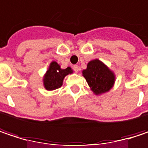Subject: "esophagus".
I'll list each match as a JSON object with an SVG mask.
<instances>
[{
  "mask_svg": "<svg viewBox=\"0 0 148 148\" xmlns=\"http://www.w3.org/2000/svg\"><path fill=\"white\" fill-rule=\"evenodd\" d=\"M73 69H74V70L76 72V73H78V72H79V67L78 65H74Z\"/></svg>",
  "mask_w": 148,
  "mask_h": 148,
  "instance_id": "obj_1",
  "label": "esophagus"
}]
</instances>
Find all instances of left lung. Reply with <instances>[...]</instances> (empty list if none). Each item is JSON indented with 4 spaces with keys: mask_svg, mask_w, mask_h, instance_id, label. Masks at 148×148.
Here are the masks:
<instances>
[{
    "mask_svg": "<svg viewBox=\"0 0 148 148\" xmlns=\"http://www.w3.org/2000/svg\"><path fill=\"white\" fill-rule=\"evenodd\" d=\"M82 75L95 95L109 91L115 83L114 72L99 59L90 61L87 68L82 71Z\"/></svg>",
    "mask_w": 148,
    "mask_h": 148,
    "instance_id": "obj_1",
    "label": "left lung"
}]
</instances>
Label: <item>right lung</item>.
Segmentation results:
<instances>
[{
    "label": "right lung",
    "instance_id": "right-lung-1",
    "mask_svg": "<svg viewBox=\"0 0 148 148\" xmlns=\"http://www.w3.org/2000/svg\"><path fill=\"white\" fill-rule=\"evenodd\" d=\"M69 74H73V69L70 67L62 69L57 62L52 61L43 77L44 87L47 90H53L61 87L65 76Z\"/></svg>",
    "mask_w": 148,
    "mask_h": 148
}]
</instances>
